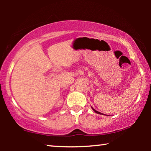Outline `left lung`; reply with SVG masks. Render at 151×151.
Segmentation results:
<instances>
[{
  "mask_svg": "<svg viewBox=\"0 0 151 151\" xmlns=\"http://www.w3.org/2000/svg\"><path fill=\"white\" fill-rule=\"evenodd\" d=\"M92 109H93V108H92ZM93 111H95V112H96V113H98V114H101V115H103L102 113H100V112H98V111H96V110H95V109H93Z\"/></svg>",
  "mask_w": 151,
  "mask_h": 151,
  "instance_id": "1",
  "label": "left lung"
}]
</instances>
